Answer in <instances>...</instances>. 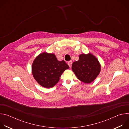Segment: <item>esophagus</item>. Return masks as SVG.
<instances>
[{"label":"esophagus","mask_w":129,"mask_h":129,"mask_svg":"<svg viewBox=\"0 0 129 129\" xmlns=\"http://www.w3.org/2000/svg\"><path fill=\"white\" fill-rule=\"evenodd\" d=\"M68 65H69V67L71 68V65H72V62H71V61H69V62H68Z\"/></svg>","instance_id":"esophagus-1"}]
</instances>
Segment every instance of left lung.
Masks as SVG:
<instances>
[{"label":"left lung","mask_w":129,"mask_h":129,"mask_svg":"<svg viewBox=\"0 0 129 129\" xmlns=\"http://www.w3.org/2000/svg\"><path fill=\"white\" fill-rule=\"evenodd\" d=\"M101 69L99 60L91 53L80 54L79 60L72 65V70L77 78L87 84L91 83L96 78Z\"/></svg>","instance_id":"8db88e82"}]
</instances>
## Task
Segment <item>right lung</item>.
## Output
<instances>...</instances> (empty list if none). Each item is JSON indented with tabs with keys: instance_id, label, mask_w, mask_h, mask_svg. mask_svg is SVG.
Masks as SVG:
<instances>
[{
	"instance_id": "1",
	"label": "right lung",
	"mask_w": 129,
	"mask_h": 129,
	"mask_svg": "<svg viewBox=\"0 0 129 129\" xmlns=\"http://www.w3.org/2000/svg\"><path fill=\"white\" fill-rule=\"evenodd\" d=\"M68 68L66 62L64 60L58 61L54 53L44 52L33 61L31 72L39 85L49 88L58 83L63 72Z\"/></svg>"
}]
</instances>
